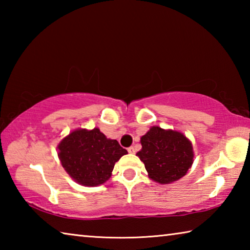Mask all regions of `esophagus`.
<instances>
[{
	"instance_id": "34e87169",
	"label": "esophagus",
	"mask_w": 250,
	"mask_h": 250,
	"mask_svg": "<svg viewBox=\"0 0 250 250\" xmlns=\"http://www.w3.org/2000/svg\"><path fill=\"white\" fill-rule=\"evenodd\" d=\"M128 152L131 154H133V153H135V149L133 146H130V147H128Z\"/></svg>"
}]
</instances>
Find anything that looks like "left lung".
Segmentation results:
<instances>
[{
  "mask_svg": "<svg viewBox=\"0 0 250 250\" xmlns=\"http://www.w3.org/2000/svg\"><path fill=\"white\" fill-rule=\"evenodd\" d=\"M140 142L142 149L137 155L145 163L150 179L160 184L180 180L192 167V142L179 131L153 125L142 135Z\"/></svg>",
  "mask_w": 250,
  "mask_h": 250,
  "instance_id": "obj_1",
  "label": "left lung"
}]
</instances>
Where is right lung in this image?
Returning <instances> with one entry per match:
<instances>
[{
  "instance_id": "obj_1",
  "label": "right lung",
  "mask_w": 250,
  "mask_h": 250,
  "mask_svg": "<svg viewBox=\"0 0 250 250\" xmlns=\"http://www.w3.org/2000/svg\"><path fill=\"white\" fill-rule=\"evenodd\" d=\"M57 149L62 167L83 186H98L107 182L117 161L128 153L117 140L108 139L98 128L71 131Z\"/></svg>"
}]
</instances>
